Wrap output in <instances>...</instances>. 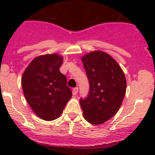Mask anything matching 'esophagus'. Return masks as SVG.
I'll return each mask as SVG.
<instances>
[{
  "label": "esophagus",
  "mask_w": 155,
  "mask_h": 155,
  "mask_svg": "<svg viewBox=\"0 0 155 155\" xmlns=\"http://www.w3.org/2000/svg\"><path fill=\"white\" fill-rule=\"evenodd\" d=\"M78 92V87H75V88L73 89V94H74V96H76V95H77Z\"/></svg>",
  "instance_id": "esophagus-1"
}]
</instances>
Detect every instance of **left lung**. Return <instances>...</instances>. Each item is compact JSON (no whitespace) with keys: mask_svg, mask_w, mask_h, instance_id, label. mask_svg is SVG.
<instances>
[{"mask_svg":"<svg viewBox=\"0 0 155 155\" xmlns=\"http://www.w3.org/2000/svg\"><path fill=\"white\" fill-rule=\"evenodd\" d=\"M90 83L88 96L80 99L85 120L102 124L118 111L127 90L125 74L117 62L105 52H91L81 57Z\"/></svg>","mask_w":155,"mask_h":155,"instance_id":"obj_1","label":"left lung"}]
</instances>
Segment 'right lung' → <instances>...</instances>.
Returning a JSON list of instances; mask_svg holds the SVG:
<instances>
[{
	"mask_svg": "<svg viewBox=\"0 0 155 155\" xmlns=\"http://www.w3.org/2000/svg\"><path fill=\"white\" fill-rule=\"evenodd\" d=\"M62 62L63 57L56 53L39 56L22 74L26 101L35 114L47 121L58 118L72 96L66 77L59 71Z\"/></svg>",
	"mask_w": 155,
	"mask_h": 155,
	"instance_id": "1",
	"label": "right lung"
}]
</instances>
